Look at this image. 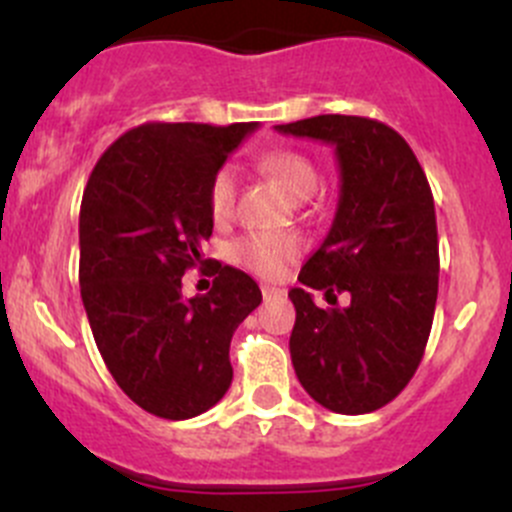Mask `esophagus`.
Returning a JSON list of instances; mask_svg holds the SVG:
<instances>
[{
  "mask_svg": "<svg viewBox=\"0 0 512 512\" xmlns=\"http://www.w3.org/2000/svg\"><path fill=\"white\" fill-rule=\"evenodd\" d=\"M282 294H285V289L272 287V285H262V297H265V299H277V297H282Z\"/></svg>",
  "mask_w": 512,
  "mask_h": 512,
  "instance_id": "34e87169",
  "label": "esophagus"
}]
</instances>
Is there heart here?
Segmentation results:
<instances>
[{
	"instance_id": "heart-1",
	"label": "heart",
	"mask_w": 512,
	"mask_h": 512,
	"mask_svg": "<svg viewBox=\"0 0 512 512\" xmlns=\"http://www.w3.org/2000/svg\"><path fill=\"white\" fill-rule=\"evenodd\" d=\"M260 168L297 200L309 198L319 185V170L312 158L292 148H275V151L262 153ZM235 193V170L223 165L208 185V210L215 223H225L232 218ZM299 252H302V242L297 237L282 235V232H252L232 245V260L255 275L275 280V277H282L289 262L297 260Z\"/></svg>"
}]
</instances>
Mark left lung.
<instances>
[{
    "label": "left lung",
    "instance_id": "left-lung-1",
    "mask_svg": "<svg viewBox=\"0 0 512 512\" xmlns=\"http://www.w3.org/2000/svg\"><path fill=\"white\" fill-rule=\"evenodd\" d=\"M277 133L334 146L339 203L319 250L289 289V354L309 396L337 414H369L404 391L421 364L438 297L433 195L409 143L361 116L304 118ZM309 288H322V310ZM350 304L339 308L336 297Z\"/></svg>",
    "mask_w": 512,
    "mask_h": 512
}]
</instances>
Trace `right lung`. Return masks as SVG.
<instances>
[{"label": "right lung", "mask_w": 512, "mask_h": 512, "mask_svg": "<svg viewBox=\"0 0 512 512\" xmlns=\"http://www.w3.org/2000/svg\"><path fill=\"white\" fill-rule=\"evenodd\" d=\"M257 123H143L91 170L79 215V285L96 347L123 394L183 421L230 389V339L262 302L250 275L218 267L208 294L183 297L213 235L210 178Z\"/></svg>", "instance_id": "obj_1"}]
</instances>
